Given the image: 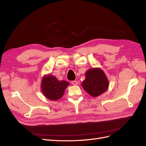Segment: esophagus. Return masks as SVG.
I'll use <instances>...</instances> for the list:
<instances>
[{"mask_svg":"<svg viewBox=\"0 0 146 146\" xmlns=\"http://www.w3.org/2000/svg\"><path fill=\"white\" fill-rule=\"evenodd\" d=\"M71 83L72 84V85H77V84H78L77 82V81H76V80H74V81H72Z\"/></svg>","mask_w":146,"mask_h":146,"instance_id":"34e87169","label":"esophagus"}]
</instances>
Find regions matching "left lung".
<instances>
[{
    "instance_id": "8db88e82",
    "label": "left lung",
    "mask_w": 146,
    "mask_h": 146,
    "mask_svg": "<svg viewBox=\"0 0 146 146\" xmlns=\"http://www.w3.org/2000/svg\"><path fill=\"white\" fill-rule=\"evenodd\" d=\"M82 86L90 96L96 98L108 90L109 81L102 70L99 68L89 69L85 73Z\"/></svg>"
}]
</instances>
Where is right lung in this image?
I'll return each instance as SVG.
<instances>
[{
    "instance_id": "right-lung-1",
    "label": "right lung",
    "mask_w": 146,
    "mask_h": 146,
    "mask_svg": "<svg viewBox=\"0 0 146 146\" xmlns=\"http://www.w3.org/2000/svg\"><path fill=\"white\" fill-rule=\"evenodd\" d=\"M69 83L64 80H58L52 75H45L42 78L41 91L48 99L56 101L62 98L66 88Z\"/></svg>"
}]
</instances>
